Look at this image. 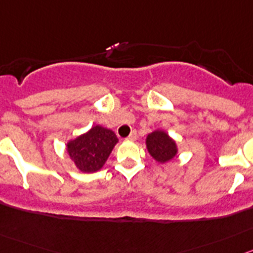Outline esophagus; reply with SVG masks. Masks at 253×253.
<instances>
[{
	"label": "esophagus",
	"instance_id": "esophagus-1",
	"mask_svg": "<svg viewBox=\"0 0 253 253\" xmlns=\"http://www.w3.org/2000/svg\"><path fill=\"white\" fill-rule=\"evenodd\" d=\"M127 138H128V140H131V141H135L136 138H137V132H136V131H132L131 133H129V136H128V137H127Z\"/></svg>",
	"mask_w": 253,
	"mask_h": 253
}]
</instances>
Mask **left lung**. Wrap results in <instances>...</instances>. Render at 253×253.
<instances>
[{
	"label": "left lung",
	"mask_w": 253,
	"mask_h": 253,
	"mask_svg": "<svg viewBox=\"0 0 253 253\" xmlns=\"http://www.w3.org/2000/svg\"><path fill=\"white\" fill-rule=\"evenodd\" d=\"M150 155L159 163L170 161L176 155V145L164 131H155L146 138Z\"/></svg>",
	"instance_id": "left-lung-1"
}]
</instances>
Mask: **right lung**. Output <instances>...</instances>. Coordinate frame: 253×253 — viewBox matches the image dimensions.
Masks as SVG:
<instances>
[{"label": "right lung", "instance_id": "add662e5", "mask_svg": "<svg viewBox=\"0 0 253 253\" xmlns=\"http://www.w3.org/2000/svg\"><path fill=\"white\" fill-rule=\"evenodd\" d=\"M117 141L113 131L102 126H94L89 132L68 143V154L82 171H98Z\"/></svg>", "mask_w": 253, "mask_h": 253}]
</instances>
